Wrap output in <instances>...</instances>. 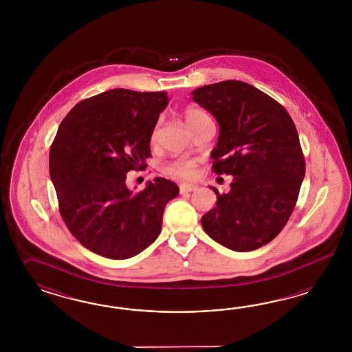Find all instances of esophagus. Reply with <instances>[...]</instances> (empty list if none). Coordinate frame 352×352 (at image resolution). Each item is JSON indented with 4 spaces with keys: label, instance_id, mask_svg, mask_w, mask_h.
Here are the masks:
<instances>
[{
    "label": "esophagus",
    "instance_id": "34e87169",
    "mask_svg": "<svg viewBox=\"0 0 352 352\" xmlns=\"http://www.w3.org/2000/svg\"><path fill=\"white\" fill-rule=\"evenodd\" d=\"M197 190L196 184H181L179 186V192L181 193H188V192H193Z\"/></svg>",
    "mask_w": 352,
    "mask_h": 352
}]
</instances>
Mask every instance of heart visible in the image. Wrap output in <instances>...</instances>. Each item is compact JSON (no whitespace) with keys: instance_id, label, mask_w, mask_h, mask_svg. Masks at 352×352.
Here are the masks:
<instances>
[{"instance_id":"obj_1","label":"heart","mask_w":352,"mask_h":352,"mask_svg":"<svg viewBox=\"0 0 352 352\" xmlns=\"http://www.w3.org/2000/svg\"><path fill=\"white\" fill-rule=\"evenodd\" d=\"M182 116H183L186 125L190 129L196 126L204 118H209L204 111L196 108V107H187V108H184L183 112H182ZM157 137H159V125H156L153 130H152L151 143H156ZM165 171L169 175L175 177V178L192 179L197 174V165H196L195 161L190 160V159H177V160L171 161V162L166 165Z\"/></svg>"}]
</instances>
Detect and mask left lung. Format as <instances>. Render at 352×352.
Listing matches in <instances>:
<instances>
[{
  "label": "left lung",
  "instance_id": "1",
  "mask_svg": "<svg viewBox=\"0 0 352 352\" xmlns=\"http://www.w3.org/2000/svg\"><path fill=\"white\" fill-rule=\"evenodd\" d=\"M219 125L212 151L215 174L232 175L231 190L201 218L204 231L234 252L274 240L298 200L306 164L297 128L287 109L259 89L228 80L192 91Z\"/></svg>",
  "mask_w": 352,
  "mask_h": 352
}]
</instances>
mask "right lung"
I'll return each mask as SVG.
<instances>
[{"label":"right lung","mask_w":352,"mask_h":352,"mask_svg":"<svg viewBox=\"0 0 352 352\" xmlns=\"http://www.w3.org/2000/svg\"><path fill=\"white\" fill-rule=\"evenodd\" d=\"M168 102L165 91L113 89L77 103L59 125L49 159L59 212L96 254L128 259L160 234L178 186L159 177L134 192L126 174L146 169L151 134Z\"/></svg>","instance_id":"1"}]
</instances>
